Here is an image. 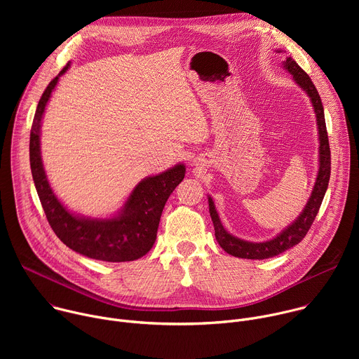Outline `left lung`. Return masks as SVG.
Returning <instances> with one entry per match:
<instances>
[{"label":"left lung","instance_id":"left-lung-1","mask_svg":"<svg viewBox=\"0 0 359 359\" xmlns=\"http://www.w3.org/2000/svg\"><path fill=\"white\" fill-rule=\"evenodd\" d=\"M281 53V50H278ZM284 68L292 75L294 81L305 90V93L310 96L311 104L314 107V112L317 116V125H318V136H320V169L317 175V180L313 189V193L309 198V203L305 204L304 210L301 215L297 217V220L290 224L285 230H283L277 237L269 241L263 243H252V241H245L241 238L234 237L230 234L222 224L219 215L216 212L215 203L212 197H209V212L212 216V222L215 226V236L220 247L234 255V257L238 259H248V260H264L274 257V255H278L284 252L285 250L294 247L298 244L305 234L309 233L311 224L316 220V216L318 215V210L321 208L323 198L325 196L328 182H330V175H331V150H330V142H328V133H327V126H325V116H324V107L321 97L318 95V90L316 85L313 83L311 78L306 75L299 65L291 58L287 57L284 61Z\"/></svg>","mask_w":359,"mask_h":359}]
</instances>
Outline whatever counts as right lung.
Wrapping results in <instances>:
<instances>
[{
  "label": "right lung",
  "mask_w": 359,
  "mask_h": 359,
  "mask_svg": "<svg viewBox=\"0 0 359 359\" xmlns=\"http://www.w3.org/2000/svg\"><path fill=\"white\" fill-rule=\"evenodd\" d=\"M68 68L69 62L43 90L31 128L29 163L42 209L58 238L85 257L109 263L137 260L155 244L165 204L183 180L186 168L180 163L158 176L143 179L132 190L122 210L112 219L79 217L68 212L48 183L39 146L45 107L60 76Z\"/></svg>",
  "instance_id": "right-lung-1"
}]
</instances>
